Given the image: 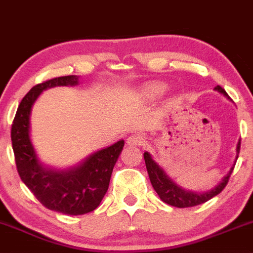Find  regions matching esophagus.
<instances>
[{
	"mask_svg": "<svg viewBox=\"0 0 253 253\" xmlns=\"http://www.w3.org/2000/svg\"><path fill=\"white\" fill-rule=\"evenodd\" d=\"M145 141L144 136L141 134H132L127 138V145L129 146H140Z\"/></svg>",
	"mask_w": 253,
	"mask_h": 253,
	"instance_id": "34e87169",
	"label": "esophagus"
}]
</instances>
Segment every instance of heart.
<instances>
[{
  "instance_id": "1",
  "label": "heart",
  "mask_w": 253,
  "mask_h": 253,
  "mask_svg": "<svg viewBox=\"0 0 253 253\" xmlns=\"http://www.w3.org/2000/svg\"><path fill=\"white\" fill-rule=\"evenodd\" d=\"M163 88H162V85H158V84H155V85H151L150 89H149V92L150 94H158V92H161Z\"/></svg>"
}]
</instances>
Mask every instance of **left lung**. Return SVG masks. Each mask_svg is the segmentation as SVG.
I'll use <instances>...</instances> for the list:
<instances>
[{"instance_id":"obj_1","label":"left lung","mask_w":253,"mask_h":253,"mask_svg":"<svg viewBox=\"0 0 253 253\" xmlns=\"http://www.w3.org/2000/svg\"><path fill=\"white\" fill-rule=\"evenodd\" d=\"M215 90H217L219 92H221V94L225 95L226 97H228L227 92H226L220 85H216ZM239 151H240V140L238 141V145H237V159H238V155H239ZM144 159H145V164H146V169H147V172H149L150 181H151V184H152L153 189L156 190V193L158 194L159 197H161L162 201L177 208H187V207H194V206L202 205V203L207 202L208 200H211V197L216 196L217 194L221 193L223 188L227 185L229 176H231L232 171L234 169V167H232L231 170H229V172L223 177L222 181L220 182L214 189H211V191H207V193L197 194V193H193V191L182 189V188L178 187L175 182L171 181L169 177H168L167 173H165L164 171L157 165L156 162L151 158L149 152L144 153Z\"/></svg>"}]
</instances>
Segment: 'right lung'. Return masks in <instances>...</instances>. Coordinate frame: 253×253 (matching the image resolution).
<instances>
[{
    "mask_svg": "<svg viewBox=\"0 0 253 253\" xmlns=\"http://www.w3.org/2000/svg\"><path fill=\"white\" fill-rule=\"evenodd\" d=\"M77 81L76 76L70 75L34 85L17 107L10 133L20 178L43 207L68 215H82L98 207L108 190L113 168L125 144L124 140L118 141L69 171H52L40 165L30 139L32 106L42 90L56 85H75Z\"/></svg>",
    "mask_w": 253,
    "mask_h": 253,
    "instance_id": "right-lung-1",
    "label": "right lung"
}]
</instances>
